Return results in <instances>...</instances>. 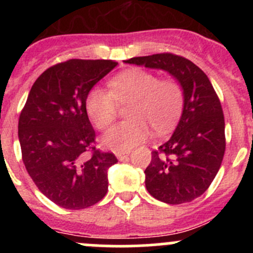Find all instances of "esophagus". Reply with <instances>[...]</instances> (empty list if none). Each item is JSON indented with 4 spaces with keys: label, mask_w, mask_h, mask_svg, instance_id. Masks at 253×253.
<instances>
[{
    "label": "esophagus",
    "mask_w": 253,
    "mask_h": 253,
    "mask_svg": "<svg viewBox=\"0 0 253 253\" xmlns=\"http://www.w3.org/2000/svg\"><path fill=\"white\" fill-rule=\"evenodd\" d=\"M128 155H129V150H128V152H117L116 153V157H117V159H119V160L126 159Z\"/></svg>",
    "instance_id": "1"
}]
</instances>
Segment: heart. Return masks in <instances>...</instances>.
<instances>
[{
	"label": "heart",
	"instance_id": "obj_1",
	"mask_svg": "<svg viewBox=\"0 0 253 253\" xmlns=\"http://www.w3.org/2000/svg\"><path fill=\"white\" fill-rule=\"evenodd\" d=\"M110 90L93 88L85 99V110L94 126L106 129L116 119L117 105L129 104V120L112 127L103 143L116 152L129 150L150 136V127L165 133L177 122L183 106V91L177 81L159 79L142 68H129L110 81Z\"/></svg>",
	"mask_w": 253,
	"mask_h": 253
}]
</instances>
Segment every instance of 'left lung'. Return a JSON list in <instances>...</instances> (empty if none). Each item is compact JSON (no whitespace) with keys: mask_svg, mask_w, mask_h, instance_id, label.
<instances>
[{"mask_svg":"<svg viewBox=\"0 0 253 253\" xmlns=\"http://www.w3.org/2000/svg\"><path fill=\"white\" fill-rule=\"evenodd\" d=\"M167 71L181 85L183 109L172 136L152 152L145 187L168 205L191 202L206 192L218 174L225 152L223 109L211 81L182 56L155 53L125 61Z\"/></svg>","mask_w":253,"mask_h":253,"instance_id":"8db88e82","label":"left lung"}]
</instances>
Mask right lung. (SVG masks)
Returning a JSON list of instances; mask_svg holds the SVG:
<instances>
[{"mask_svg":"<svg viewBox=\"0 0 253 253\" xmlns=\"http://www.w3.org/2000/svg\"><path fill=\"white\" fill-rule=\"evenodd\" d=\"M116 66L111 60L77 58L57 63L35 81L20 112L25 169L40 192L62 208H88L108 192V169L117 159L94 147L85 99Z\"/></svg>","mask_w":253,"mask_h":253,"instance_id":"1","label":"right lung"}]
</instances>
